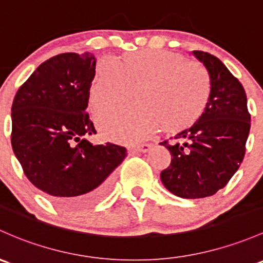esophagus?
<instances>
[{
	"mask_svg": "<svg viewBox=\"0 0 263 263\" xmlns=\"http://www.w3.org/2000/svg\"><path fill=\"white\" fill-rule=\"evenodd\" d=\"M151 148V145H148V143H142V145H139V146H135V147H132V151L134 153H147L148 150Z\"/></svg>",
	"mask_w": 263,
	"mask_h": 263,
	"instance_id": "esophagus-1",
	"label": "esophagus"
}]
</instances>
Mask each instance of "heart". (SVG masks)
<instances>
[{"label":"heart","mask_w":263,"mask_h":263,"mask_svg":"<svg viewBox=\"0 0 263 263\" xmlns=\"http://www.w3.org/2000/svg\"><path fill=\"white\" fill-rule=\"evenodd\" d=\"M136 92L139 106L101 112L103 136L120 143H136L164 129L179 134L200 120L211 99L205 69L187 63L179 52L141 50L121 57L120 63L102 59L90 89L97 112L126 104Z\"/></svg>","instance_id":"b5f03b06"}]
</instances>
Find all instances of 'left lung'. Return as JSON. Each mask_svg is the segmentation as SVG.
Returning a JSON list of instances; mask_svg holds the SVG:
<instances>
[{"label": "left lung", "mask_w": 263, "mask_h": 263, "mask_svg": "<svg viewBox=\"0 0 263 263\" xmlns=\"http://www.w3.org/2000/svg\"><path fill=\"white\" fill-rule=\"evenodd\" d=\"M193 55L208 70V107L194 126L176 135L178 142L160 143L171 154L170 166L160 175L162 184L185 199L211 197L228 184L242 164L251 128L241 82L214 55L199 50Z\"/></svg>", "instance_id": "obj_1"}]
</instances>
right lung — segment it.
I'll return each instance as SVG.
<instances>
[{"instance_id":"add662e5","label":"right lung","mask_w":263,"mask_h":263,"mask_svg":"<svg viewBox=\"0 0 263 263\" xmlns=\"http://www.w3.org/2000/svg\"><path fill=\"white\" fill-rule=\"evenodd\" d=\"M96 62L90 52L50 58L18 88L11 108V145L25 175L68 211L101 200L127 156L122 146L87 140L97 132L85 112Z\"/></svg>"}]
</instances>
